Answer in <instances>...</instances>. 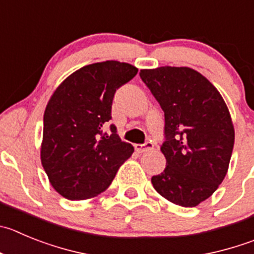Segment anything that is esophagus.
<instances>
[{
    "mask_svg": "<svg viewBox=\"0 0 254 254\" xmlns=\"http://www.w3.org/2000/svg\"><path fill=\"white\" fill-rule=\"evenodd\" d=\"M134 148L138 153H146V151L151 150V149L154 148V143H151V141H146L145 144H135Z\"/></svg>",
    "mask_w": 254,
    "mask_h": 254,
    "instance_id": "esophagus-1",
    "label": "esophagus"
}]
</instances>
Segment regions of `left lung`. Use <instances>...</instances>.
Listing matches in <instances>:
<instances>
[{
  "instance_id": "1",
  "label": "left lung",
  "mask_w": 254,
  "mask_h": 254,
  "mask_svg": "<svg viewBox=\"0 0 254 254\" xmlns=\"http://www.w3.org/2000/svg\"><path fill=\"white\" fill-rule=\"evenodd\" d=\"M140 77L164 111V172L151 178L169 202L195 207L209 198L228 172L234 127L222 95L190 67L140 70Z\"/></svg>"
}]
</instances>
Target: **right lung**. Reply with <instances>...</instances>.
Here are the masks:
<instances>
[{"label": "right lung", "instance_id": "right-lung-1", "mask_svg": "<svg viewBox=\"0 0 254 254\" xmlns=\"http://www.w3.org/2000/svg\"><path fill=\"white\" fill-rule=\"evenodd\" d=\"M138 68L104 61L81 67L55 90L44 114L41 163L51 186L70 200L92 198L105 190L134 151L122 141L111 119L116 90Z\"/></svg>", "mask_w": 254, "mask_h": 254}]
</instances>
